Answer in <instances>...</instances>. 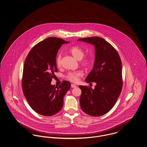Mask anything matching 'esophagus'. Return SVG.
I'll return each instance as SVG.
<instances>
[{
    "label": "esophagus",
    "instance_id": "esophagus-1",
    "mask_svg": "<svg viewBox=\"0 0 147 147\" xmlns=\"http://www.w3.org/2000/svg\"><path fill=\"white\" fill-rule=\"evenodd\" d=\"M76 87H77V86H76V85H75V84H71V88H76Z\"/></svg>",
    "mask_w": 147,
    "mask_h": 147
}]
</instances>
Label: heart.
Instances as JSON below:
<instances>
[{"label":"heart","instance_id":"b5f03b06","mask_svg":"<svg viewBox=\"0 0 147 147\" xmlns=\"http://www.w3.org/2000/svg\"><path fill=\"white\" fill-rule=\"evenodd\" d=\"M69 52L78 59H81V63L84 65H88L90 63L91 59L89 57H85L82 59L84 56L85 52L84 50L79 47L78 46H73L71 47L69 49ZM62 62V55L61 53H59L56 58V63L58 67L61 66ZM83 76V73L81 71L78 70L74 71H69L66 75V78L69 81L73 82H77L79 80L80 77Z\"/></svg>","mask_w":147,"mask_h":147}]
</instances>
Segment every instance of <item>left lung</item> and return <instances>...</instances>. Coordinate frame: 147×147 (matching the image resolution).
I'll return each mask as SVG.
<instances>
[{
  "mask_svg": "<svg viewBox=\"0 0 147 147\" xmlns=\"http://www.w3.org/2000/svg\"><path fill=\"white\" fill-rule=\"evenodd\" d=\"M95 46V59L93 69L85 79L95 82V88L79 86L81 90L80 107L86 114L100 117L108 113L115 105L123 87L121 61L117 51L101 37L80 38Z\"/></svg>",
  "mask_w": 147,
  "mask_h": 147,
  "instance_id": "1",
  "label": "left lung"
}]
</instances>
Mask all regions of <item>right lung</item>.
<instances>
[{
  "instance_id": "obj_1",
  "label": "right lung",
  "mask_w": 147,
  "mask_h": 147,
  "mask_svg": "<svg viewBox=\"0 0 147 147\" xmlns=\"http://www.w3.org/2000/svg\"><path fill=\"white\" fill-rule=\"evenodd\" d=\"M69 42L49 37L36 45L25 60L23 92L30 107L40 115L49 117L59 113L63 105V97L71 87L68 81H63L58 87L51 84L58 71L56 63L58 50Z\"/></svg>"
}]
</instances>
